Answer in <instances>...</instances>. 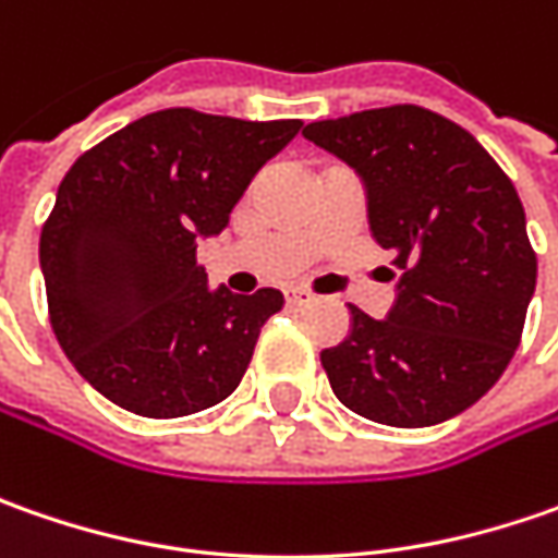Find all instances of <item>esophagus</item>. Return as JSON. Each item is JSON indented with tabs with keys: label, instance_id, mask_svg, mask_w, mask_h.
<instances>
[{
	"label": "esophagus",
	"instance_id": "esophagus-1",
	"mask_svg": "<svg viewBox=\"0 0 558 558\" xmlns=\"http://www.w3.org/2000/svg\"><path fill=\"white\" fill-rule=\"evenodd\" d=\"M286 301H289L291 307H304V304H311L313 294L307 289H298V286H289V289H286Z\"/></svg>",
	"mask_w": 558,
	"mask_h": 558
}]
</instances>
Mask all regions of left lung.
Returning <instances> with one entry per match:
<instances>
[{
	"mask_svg": "<svg viewBox=\"0 0 558 558\" xmlns=\"http://www.w3.org/2000/svg\"><path fill=\"white\" fill-rule=\"evenodd\" d=\"M304 136L360 173L369 229L400 272L388 316L351 304V335L319 354L335 397L395 428L469 410L515 354L537 282L512 180L460 123L418 105L316 120Z\"/></svg>",
	"mask_w": 558,
	"mask_h": 558,
	"instance_id": "1",
	"label": "left lung"
}]
</instances>
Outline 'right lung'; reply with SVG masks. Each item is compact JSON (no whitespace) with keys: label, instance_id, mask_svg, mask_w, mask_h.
Segmentation results:
<instances>
[{"label":"right lung","instance_id":"right-lung-1","mask_svg":"<svg viewBox=\"0 0 558 558\" xmlns=\"http://www.w3.org/2000/svg\"><path fill=\"white\" fill-rule=\"evenodd\" d=\"M301 120L167 108L83 151L39 235L49 323L98 395L148 418L232 395L282 291L207 289L195 257Z\"/></svg>","mask_w":558,"mask_h":558}]
</instances>
